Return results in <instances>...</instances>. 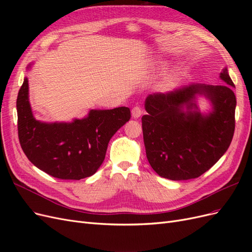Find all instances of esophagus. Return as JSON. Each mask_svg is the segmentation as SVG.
Here are the masks:
<instances>
[{
    "label": "esophagus",
    "mask_w": 252,
    "mask_h": 252,
    "mask_svg": "<svg viewBox=\"0 0 252 252\" xmlns=\"http://www.w3.org/2000/svg\"><path fill=\"white\" fill-rule=\"evenodd\" d=\"M142 113H143V110L141 107H139V106H134V107L131 109V114L134 119H139L142 116Z\"/></svg>",
    "instance_id": "esophagus-1"
}]
</instances>
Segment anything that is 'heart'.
I'll return each instance as SVG.
<instances>
[{"instance_id": "obj_1", "label": "heart", "mask_w": 252, "mask_h": 252, "mask_svg": "<svg viewBox=\"0 0 252 252\" xmlns=\"http://www.w3.org/2000/svg\"><path fill=\"white\" fill-rule=\"evenodd\" d=\"M171 83H172L171 81H168V83H167V85H171Z\"/></svg>"}]
</instances>
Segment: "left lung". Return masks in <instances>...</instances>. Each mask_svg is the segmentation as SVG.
Segmentation results:
<instances>
[{
	"label": "left lung",
	"mask_w": 252,
	"mask_h": 252,
	"mask_svg": "<svg viewBox=\"0 0 252 252\" xmlns=\"http://www.w3.org/2000/svg\"><path fill=\"white\" fill-rule=\"evenodd\" d=\"M220 78L225 84H190L146 97L144 144L148 162L159 177L172 181L199 178L229 147L235 126L234 84L227 68ZM196 95L211 101L209 114L199 112Z\"/></svg>",
	"instance_id": "8db88e82"
}]
</instances>
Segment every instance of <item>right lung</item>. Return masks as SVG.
<instances>
[{
    "instance_id": "add662e5",
    "label": "right lung",
    "mask_w": 252,
    "mask_h": 252,
    "mask_svg": "<svg viewBox=\"0 0 252 252\" xmlns=\"http://www.w3.org/2000/svg\"><path fill=\"white\" fill-rule=\"evenodd\" d=\"M29 65L28 68H30ZM18 133L24 154L37 168L61 180H81L102 165L112 135L130 120V109H91L71 123L34 119L25 78L17 98Z\"/></svg>"
}]
</instances>
